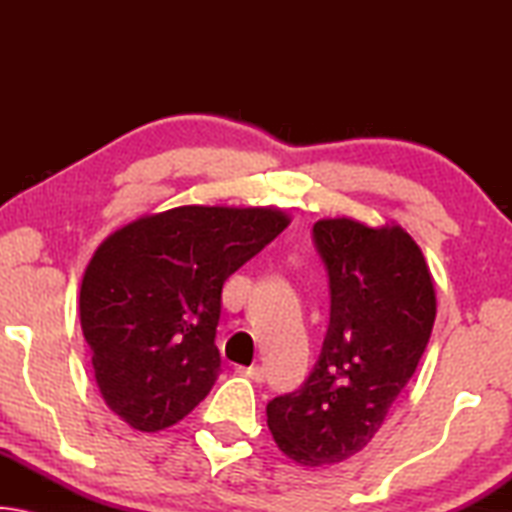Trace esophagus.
I'll return each instance as SVG.
<instances>
[{
	"label": "esophagus",
	"mask_w": 512,
	"mask_h": 512,
	"mask_svg": "<svg viewBox=\"0 0 512 512\" xmlns=\"http://www.w3.org/2000/svg\"><path fill=\"white\" fill-rule=\"evenodd\" d=\"M237 372H241V375L257 381V384H262V381H266V370L262 366H250V368H237Z\"/></svg>",
	"instance_id": "obj_1"
}]
</instances>
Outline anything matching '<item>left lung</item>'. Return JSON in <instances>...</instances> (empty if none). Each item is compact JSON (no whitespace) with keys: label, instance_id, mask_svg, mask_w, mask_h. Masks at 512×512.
<instances>
[{"label":"left lung","instance_id":"1","mask_svg":"<svg viewBox=\"0 0 512 512\" xmlns=\"http://www.w3.org/2000/svg\"><path fill=\"white\" fill-rule=\"evenodd\" d=\"M329 280V325L318 361L293 393L266 404L277 447L305 467L361 452L427 348L436 293L415 241L400 225L323 219L311 228Z\"/></svg>","mask_w":512,"mask_h":512}]
</instances>
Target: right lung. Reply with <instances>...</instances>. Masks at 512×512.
<instances>
[{
  "mask_svg": "<svg viewBox=\"0 0 512 512\" xmlns=\"http://www.w3.org/2000/svg\"><path fill=\"white\" fill-rule=\"evenodd\" d=\"M271 207L185 205L144 216L97 248L81 327L103 400L137 431L167 429L221 372L223 282L287 228Z\"/></svg>",
  "mask_w": 512,
  "mask_h": 512,
  "instance_id": "obj_1",
  "label": "right lung"
}]
</instances>
